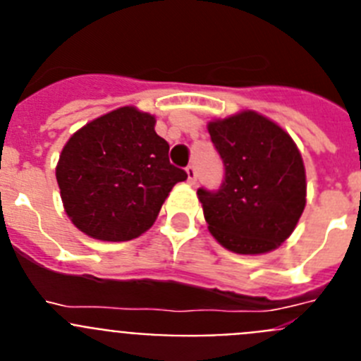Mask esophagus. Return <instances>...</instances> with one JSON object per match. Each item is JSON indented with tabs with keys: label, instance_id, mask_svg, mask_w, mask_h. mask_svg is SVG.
Wrapping results in <instances>:
<instances>
[{
	"label": "esophagus",
	"instance_id": "esophagus-1",
	"mask_svg": "<svg viewBox=\"0 0 361 361\" xmlns=\"http://www.w3.org/2000/svg\"><path fill=\"white\" fill-rule=\"evenodd\" d=\"M186 173H188V183L190 184H195L197 183V170H195V166L190 164L186 168Z\"/></svg>",
	"mask_w": 361,
	"mask_h": 361
}]
</instances>
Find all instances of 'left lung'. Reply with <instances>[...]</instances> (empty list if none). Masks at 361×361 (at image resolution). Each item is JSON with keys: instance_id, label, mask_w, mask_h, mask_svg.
<instances>
[{"instance_id": "left-lung-1", "label": "left lung", "mask_w": 361, "mask_h": 361, "mask_svg": "<svg viewBox=\"0 0 361 361\" xmlns=\"http://www.w3.org/2000/svg\"><path fill=\"white\" fill-rule=\"evenodd\" d=\"M208 132L224 162L219 190H197L208 229L233 253L276 250L305 208L298 148L279 124L251 110L212 121Z\"/></svg>"}]
</instances>
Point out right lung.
<instances>
[{
  "label": "right lung",
  "mask_w": 361,
  "mask_h": 361,
  "mask_svg": "<svg viewBox=\"0 0 361 361\" xmlns=\"http://www.w3.org/2000/svg\"><path fill=\"white\" fill-rule=\"evenodd\" d=\"M155 117L123 106L85 124L59 155L56 178L73 226L88 237L126 242L149 229L171 188L188 173L168 159Z\"/></svg>",
  "instance_id": "right-lung-1"
}]
</instances>
